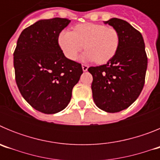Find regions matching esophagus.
Instances as JSON below:
<instances>
[{
    "mask_svg": "<svg viewBox=\"0 0 160 160\" xmlns=\"http://www.w3.org/2000/svg\"><path fill=\"white\" fill-rule=\"evenodd\" d=\"M82 70L83 71H87V70H88L89 66H87V65H85V64H82Z\"/></svg>",
    "mask_w": 160,
    "mask_h": 160,
    "instance_id": "obj_1",
    "label": "esophagus"
}]
</instances>
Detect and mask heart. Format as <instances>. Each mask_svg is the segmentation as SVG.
<instances>
[{"mask_svg":"<svg viewBox=\"0 0 160 160\" xmlns=\"http://www.w3.org/2000/svg\"><path fill=\"white\" fill-rule=\"evenodd\" d=\"M58 45L64 55L75 60L83 49L82 58L104 64L114 57L119 46V34L113 27L94 23L76 25L73 31L62 30L58 35Z\"/></svg>","mask_w":160,"mask_h":160,"instance_id":"obj_1","label":"heart"}]
</instances>
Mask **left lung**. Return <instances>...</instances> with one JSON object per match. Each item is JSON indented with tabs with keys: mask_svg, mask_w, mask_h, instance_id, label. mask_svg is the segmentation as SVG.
<instances>
[{
	"mask_svg": "<svg viewBox=\"0 0 160 160\" xmlns=\"http://www.w3.org/2000/svg\"><path fill=\"white\" fill-rule=\"evenodd\" d=\"M105 24L119 34L116 54L107 64L88 69L93 76V99L98 108L109 113L125 110L140 94L146 76L148 57L139 31L128 22L111 18Z\"/></svg>",
	"mask_w": 160,
	"mask_h": 160,
	"instance_id": "left-lung-1",
	"label": "left lung"
}]
</instances>
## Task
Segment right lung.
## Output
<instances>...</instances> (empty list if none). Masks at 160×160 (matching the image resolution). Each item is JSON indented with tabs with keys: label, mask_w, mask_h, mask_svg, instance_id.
<instances>
[{
	"label": "right lung",
	"mask_w": 160,
	"mask_h": 160,
	"mask_svg": "<svg viewBox=\"0 0 160 160\" xmlns=\"http://www.w3.org/2000/svg\"><path fill=\"white\" fill-rule=\"evenodd\" d=\"M70 22L60 18L38 21L22 31L14 50L20 93L44 114H55L67 107L83 73L82 65L65 57L58 45L59 33Z\"/></svg>",
	"instance_id": "1"
}]
</instances>
